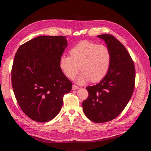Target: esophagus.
<instances>
[{
  "mask_svg": "<svg viewBox=\"0 0 151 151\" xmlns=\"http://www.w3.org/2000/svg\"><path fill=\"white\" fill-rule=\"evenodd\" d=\"M79 89V86H77L76 85L72 86V90H76V89Z\"/></svg>",
  "mask_w": 151,
  "mask_h": 151,
  "instance_id": "1",
  "label": "esophagus"
}]
</instances>
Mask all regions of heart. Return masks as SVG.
Listing matches in <instances>:
<instances>
[{
    "mask_svg": "<svg viewBox=\"0 0 151 151\" xmlns=\"http://www.w3.org/2000/svg\"><path fill=\"white\" fill-rule=\"evenodd\" d=\"M70 54L62 56L60 60L61 69L68 79H74L80 70L83 72L77 79V83L80 84L89 81L98 83L107 75L111 54L106 45L83 40L71 49Z\"/></svg>",
    "mask_w": 151,
    "mask_h": 151,
    "instance_id": "1",
    "label": "heart"
}]
</instances>
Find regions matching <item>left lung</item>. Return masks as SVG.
I'll use <instances>...</instances> for the list:
<instances>
[{
	"mask_svg": "<svg viewBox=\"0 0 151 151\" xmlns=\"http://www.w3.org/2000/svg\"><path fill=\"white\" fill-rule=\"evenodd\" d=\"M104 40L111 54L110 67L106 77L96 85L87 87L88 97L83 102L86 116L95 123L115 119L130 101L135 88V70L125 47L115 36L98 35Z\"/></svg>",
	"mask_w": 151,
	"mask_h": 151,
	"instance_id": "8db88e82",
	"label": "left lung"
}]
</instances>
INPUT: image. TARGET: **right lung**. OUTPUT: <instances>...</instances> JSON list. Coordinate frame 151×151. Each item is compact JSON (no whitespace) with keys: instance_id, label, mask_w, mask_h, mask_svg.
Returning <instances> with one entry per match:
<instances>
[{"instance_id":"1","label":"right lung","mask_w":151,"mask_h":151,"mask_svg":"<svg viewBox=\"0 0 151 151\" xmlns=\"http://www.w3.org/2000/svg\"><path fill=\"white\" fill-rule=\"evenodd\" d=\"M65 36H40L17 50L11 70L14 93L20 108L31 120L46 122L60 112L63 97L72 83L60 60L67 46Z\"/></svg>"}]
</instances>
